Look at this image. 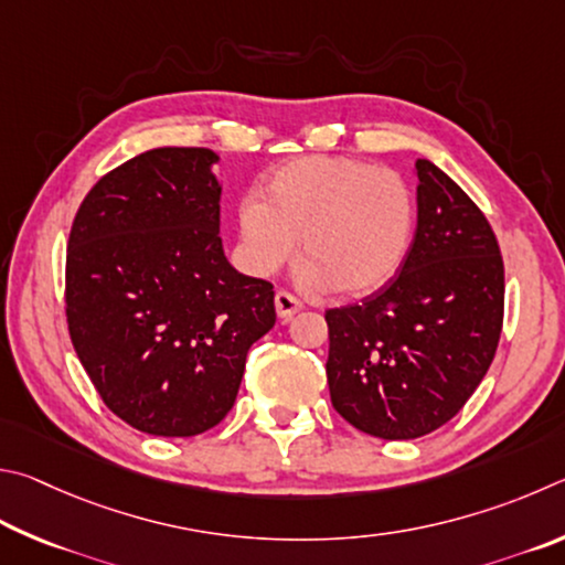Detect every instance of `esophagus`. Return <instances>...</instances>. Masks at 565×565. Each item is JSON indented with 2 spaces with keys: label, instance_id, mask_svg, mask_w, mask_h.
Returning <instances> with one entry per match:
<instances>
[{
  "label": "esophagus",
  "instance_id": "1",
  "mask_svg": "<svg viewBox=\"0 0 565 565\" xmlns=\"http://www.w3.org/2000/svg\"><path fill=\"white\" fill-rule=\"evenodd\" d=\"M275 310H277V318L288 322L295 312L302 310V302H300L298 298H295V295L280 290V292L275 295Z\"/></svg>",
  "mask_w": 565,
  "mask_h": 565
}]
</instances>
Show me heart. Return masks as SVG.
<instances>
[{
  "mask_svg": "<svg viewBox=\"0 0 565 565\" xmlns=\"http://www.w3.org/2000/svg\"><path fill=\"white\" fill-rule=\"evenodd\" d=\"M412 188L399 173L360 158L305 156L277 168L263 195L243 198L237 227L255 273L270 275L298 250L305 282L370 295L387 285L409 253Z\"/></svg>",
  "mask_w": 565,
  "mask_h": 565,
  "instance_id": "1",
  "label": "heart"
}]
</instances>
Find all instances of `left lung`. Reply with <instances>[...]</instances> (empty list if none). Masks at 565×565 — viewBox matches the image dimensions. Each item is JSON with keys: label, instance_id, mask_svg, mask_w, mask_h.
Instances as JSON below:
<instances>
[{"label": "left lung", "instance_id": "left-lung-1", "mask_svg": "<svg viewBox=\"0 0 565 565\" xmlns=\"http://www.w3.org/2000/svg\"><path fill=\"white\" fill-rule=\"evenodd\" d=\"M417 178V233L397 275L324 312L332 407L387 441L447 424L489 372L503 328V260L487 215L427 158Z\"/></svg>", "mask_w": 565, "mask_h": 565}]
</instances>
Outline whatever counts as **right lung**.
<instances>
[{
  "instance_id": "right-lung-1",
  "label": "right lung",
  "mask_w": 565,
  "mask_h": 565,
  "mask_svg": "<svg viewBox=\"0 0 565 565\" xmlns=\"http://www.w3.org/2000/svg\"><path fill=\"white\" fill-rule=\"evenodd\" d=\"M211 148H153L108 171L66 247V322L98 397L153 437H195L233 409L275 324L273 285L227 263Z\"/></svg>"
}]
</instances>
